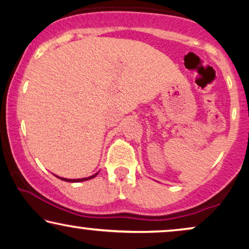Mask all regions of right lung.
I'll return each instance as SVG.
<instances>
[{"label": "right lung", "instance_id": "1", "mask_svg": "<svg viewBox=\"0 0 249 249\" xmlns=\"http://www.w3.org/2000/svg\"><path fill=\"white\" fill-rule=\"evenodd\" d=\"M97 175H98V172H96V173H95V175H93V176L88 177V178H81V179H67V178H61V177H57V176H55V177H57V178H60L61 180H63V181H67V182H81V181H86V180L93 179V178H95V177H96Z\"/></svg>", "mask_w": 249, "mask_h": 249}]
</instances>
